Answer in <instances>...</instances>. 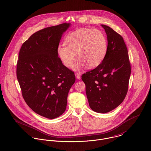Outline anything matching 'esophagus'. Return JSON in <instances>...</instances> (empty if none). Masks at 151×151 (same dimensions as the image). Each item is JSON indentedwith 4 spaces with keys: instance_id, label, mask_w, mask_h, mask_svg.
<instances>
[{
    "instance_id": "1",
    "label": "esophagus",
    "mask_w": 151,
    "mask_h": 151,
    "mask_svg": "<svg viewBox=\"0 0 151 151\" xmlns=\"http://www.w3.org/2000/svg\"><path fill=\"white\" fill-rule=\"evenodd\" d=\"M75 76H76V78H77V79L79 80V79L80 78V74L79 73H76V74H75Z\"/></svg>"
}]
</instances>
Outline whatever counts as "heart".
I'll list each match as a JSON object with an SVG mask.
<instances>
[{"instance_id":"b5f03b06","label":"heart","mask_w":151,"mask_h":151,"mask_svg":"<svg viewBox=\"0 0 151 151\" xmlns=\"http://www.w3.org/2000/svg\"><path fill=\"white\" fill-rule=\"evenodd\" d=\"M60 45L57 53L63 64L71 68L76 58L78 59L73 68L79 71L87 66L93 68L102 62L107 51V41L104 33L98 29L82 28L70 33Z\"/></svg>"}]
</instances>
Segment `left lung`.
Wrapping results in <instances>:
<instances>
[{
    "label": "left lung",
    "mask_w": 151,
    "mask_h": 151,
    "mask_svg": "<svg viewBox=\"0 0 151 151\" xmlns=\"http://www.w3.org/2000/svg\"><path fill=\"white\" fill-rule=\"evenodd\" d=\"M107 36L105 58L95 69L83 74L89 105L95 112H108L124 101L127 95L131 64L122 37L110 27L101 24Z\"/></svg>",
    "instance_id": "8db88e82"
}]
</instances>
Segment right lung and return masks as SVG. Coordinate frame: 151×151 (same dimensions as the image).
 Instances as JSON below:
<instances>
[{"instance_id": "obj_1", "label": "right lung", "mask_w": 151, "mask_h": 151, "mask_svg": "<svg viewBox=\"0 0 151 151\" xmlns=\"http://www.w3.org/2000/svg\"><path fill=\"white\" fill-rule=\"evenodd\" d=\"M71 23H63L33 34L22 46L16 74L22 96L36 114L49 119L62 115L75 83L74 72L63 65L57 48Z\"/></svg>"}]
</instances>
